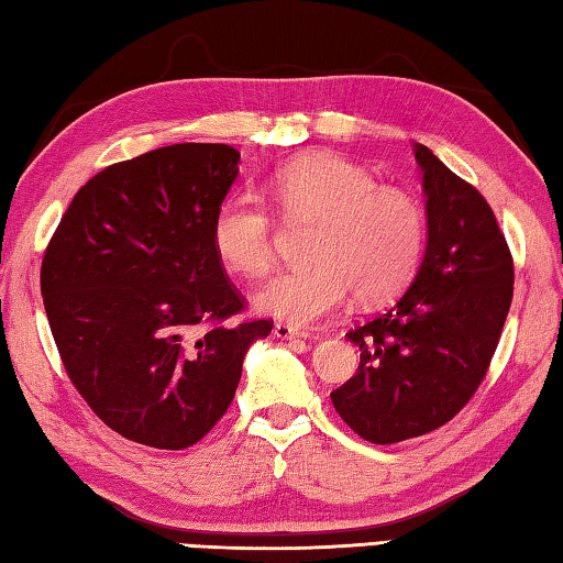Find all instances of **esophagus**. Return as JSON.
<instances>
[{"mask_svg":"<svg viewBox=\"0 0 563 563\" xmlns=\"http://www.w3.org/2000/svg\"><path fill=\"white\" fill-rule=\"evenodd\" d=\"M273 333H275V336H278V339H285V341H288V339H307V336H309V333H307L305 329L283 324V321H278V324L273 327Z\"/></svg>","mask_w":563,"mask_h":563,"instance_id":"obj_1","label":"esophagus"}]
</instances>
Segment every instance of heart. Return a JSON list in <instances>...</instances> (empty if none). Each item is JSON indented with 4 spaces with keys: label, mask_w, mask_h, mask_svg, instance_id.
Segmentation results:
<instances>
[{
    "label": "heart",
    "mask_w": 563,
    "mask_h": 563,
    "mask_svg": "<svg viewBox=\"0 0 563 563\" xmlns=\"http://www.w3.org/2000/svg\"><path fill=\"white\" fill-rule=\"evenodd\" d=\"M273 206L288 222L309 224V263L275 275L256 295L263 312L292 327L319 319L355 292L375 305L401 292L423 258L428 220L411 190L377 184L373 172L339 154H305L273 172ZM212 246L224 268L246 278L275 261V222L263 198L234 194L214 212Z\"/></svg>",
    "instance_id": "heart-1"
}]
</instances>
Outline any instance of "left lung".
Segmentation results:
<instances>
[{
  "instance_id": "left-lung-1",
  "label": "left lung",
  "mask_w": 563,
  "mask_h": 563,
  "mask_svg": "<svg viewBox=\"0 0 563 563\" xmlns=\"http://www.w3.org/2000/svg\"><path fill=\"white\" fill-rule=\"evenodd\" d=\"M428 246L397 305L353 327L361 365L331 401L357 435H426L457 416L484 382L512 302V256L496 214L472 184L416 145Z\"/></svg>"
}]
</instances>
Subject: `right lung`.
<instances>
[{"label": "right lung", "mask_w": 563, "mask_h": 563, "mask_svg": "<svg viewBox=\"0 0 563 563\" xmlns=\"http://www.w3.org/2000/svg\"><path fill=\"white\" fill-rule=\"evenodd\" d=\"M239 174L230 145L184 142L106 166L47 242L41 292L67 377L123 438L184 450L230 409L246 349L271 319H230L246 300L212 246Z\"/></svg>", "instance_id": "add662e5"}]
</instances>
